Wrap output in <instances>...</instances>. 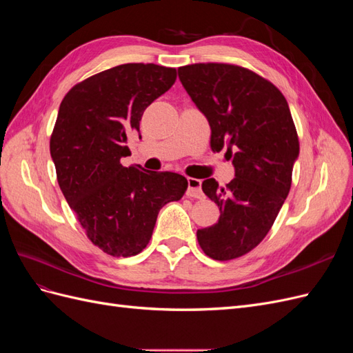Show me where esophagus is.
<instances>
[{
	"label": "esophagus",
	"instance_id": "esophagus-1",
	"mask_svg": "<svg viewBox=\"0 0 353 353\" xmlns=\"http://www.w3.org/2000/svg\"><path fill=\"white\" fill-rule=\"evenodd\" d=\"M188 188H187V196L194 197V199H203V191H201V181L197 178H188Z\"/></svg>",
	"mask_w": 353,
	"mask_h": 353
}]
</instances>
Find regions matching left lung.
Wrapping results in <instances>:
<instances>
[{
    "mask_svg": "<svg viewBox=\"0 0 353 353\" xmlns=\"http://www.w3.org/2000/svg\"><path fill=\"white\" fill-rule=\"evenodd\" d=\"M178 77L210 125L212 152L225 148L236 169L225 187L203 181L221 215L197 240L209 258L236 259L265 239L290 191L299 156L293 117L281 91L250 69L196 63L179 68Z\"/></svg>",
    "mask_w": 353,
    "mask_h": 353,
    "instance_id": "left-lung-1",
    "label": "left lung"
}]
</instances>
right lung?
<instances>
[{
  "instance_id": "obj_1",
  "label": "right lung",
  "mask_w": 353,
  "mask_h": 353,
  "mask_svg": "<svg viewBox=\"0 0 353 353\" xmlns=\"http://www.w3.org/2000/svg\"><path fill=\"white\" fill-rule=\"evenodd\" d=\"M175 79L174 68L126 63L77 83L60 104L50 138L60 190L91 243L116 258L143 252L159 210L188 187L179 174L121 163L144 110Z\"/></svg>"
}]
</instances>
